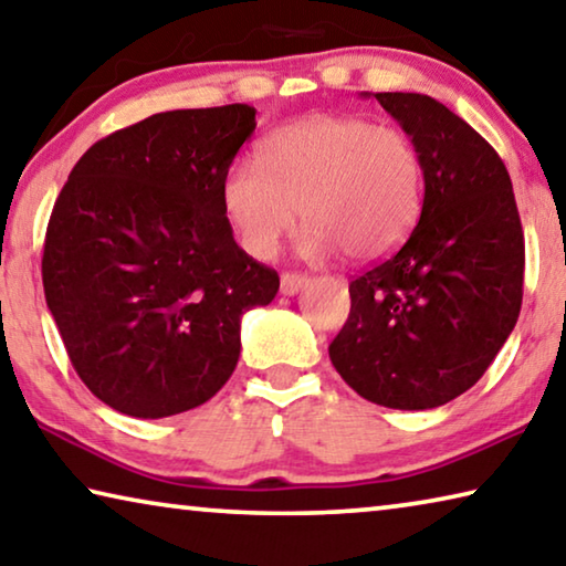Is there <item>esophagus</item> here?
I'll return each mask as SVG.
<instances>
[{
    "instance_id": "34e87169",
    "label": "esophagus",
    "mask_w": 566,
    "mask_h": 566,
    "mask_svg": "<svg viewBox=\"0 0 566 566\" xmlns=\"http://www.w3.org/2000/svg\"><path fill=\"white\" fill-rule=\"evenodd\" d=\"M308 283V275H301V273H283L281 275V293L283 295H295L298 293L303 285Z\"/></svg>"
}]
</instances>
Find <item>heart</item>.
Returning a JSON list of instances; mask_svg holds the SVG:
<instances>
[{"label":"heart","instance_id":"heart-1","mask_svg":"<svg viewBox=\"0 0 566 566\" xmlns=\"http://www.w3.org/2000/svg\"><path fill=\"white\" fill-rule=\"evenodd\" d=\"M255 160L230 165L220 185L222 210L255 258L275 253L298 208L303 255L344 250L358 263L391 255L419 220L421 153L398 127L311 115L268 133Z\"/></svg>","mask_w":566,"mask_h":566}]
</instances>
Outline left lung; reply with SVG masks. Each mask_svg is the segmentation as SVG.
I'll return each mask as SVG.
<instances>
[{
    "label": "left lung",
    "instance_id": "1",
    "mask_svg": "<svg viewBox=\"0 0 566 566\" xmlns=\"http://www.w3.org/2000/svg\"><path fill=\"white\" fill-rule=\"evenodd\" d=\"M376 99L421 153V218L398 253L350 281L328 356L368 401L437 409L484 376L516 326L522 220L502 157L474 127L429 95Z\"/></svg>",
    "mask_w": 566,
    "mask_h": 566
}]
</instances>
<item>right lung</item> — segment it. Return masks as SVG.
I'll return each mask as SVG.
<instances>
[{
  "label": "right lung",
  "instance_id": "right-lung-1",
  "mask_svg": "<svg viewBox=\"0 0 566 566\" xmlns=\"http://www.w3.org/2000/svg\"><path fill=\"white\" fill-rule=\"evenodd\" d=\"M255 109H172L107 135L74 165L42 255L44 298L77 376L102 403L165 419L216 396L240 321L277 273L235 243L220 185Z\"/></svg>",
  "mask_w": 566,
  "mask_h": 566
}]
</instances>
